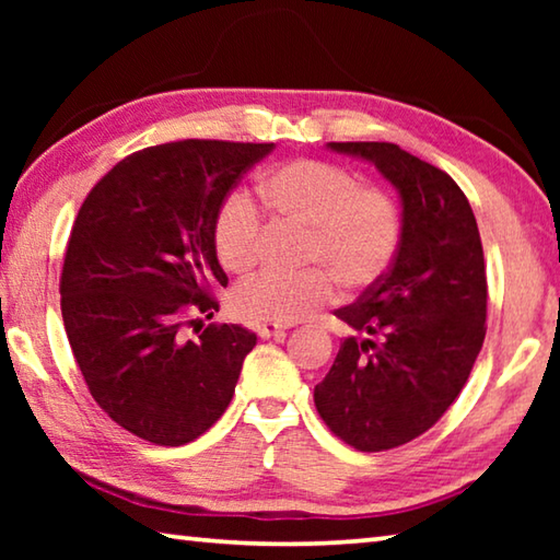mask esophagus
Here are the masks:
<instances>
[{"label":"esophagus","mask_w":560,"mask_h":560,"mask_svg":"<svg viewBox=\"0 0 560 560\" xmlns=\"http://www.w3.org/2000/svg\"><path fill=\"white\" fill-rule=\"evenodd\" d=\"M289 328L291 326H283V324H261L257 326V334L259 338H271V336H283Z\"/></svg>","instance_id":"34e87169"}]
</instances>
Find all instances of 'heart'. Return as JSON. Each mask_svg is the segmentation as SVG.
I'll use <instances>...</instances> for the list:
<instances>
[{
  "label": "heart",
  "mask_w": 560,
  "mask_h": 560,
  "mask_svg": "<svg viewBox=\"0 0 560 560\" xmlns=\"http://www.w3.org/2000/svg\"><path fill=\"white\" fill-rule=\"evenodd\" d=\"M261 197L283 220L311 226L306 257L320 261L340 283L360 289L373 283L400 244V212L385 192L360 187L346 167L324 160H293L261 179ZM261 217L244 189H232L214 214L217 259L232 273L257 259ZM334 281L324 269L301 273L264 271L234 291L236 314L269 324H296L326 303Z\"/></svg>",
  "instance_id": "b5f03b06"
}]
</instances>
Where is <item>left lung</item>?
<instances>
[{"instance_id":"obj_1","label":"left lung","mask_w":560,"mask_h":560,"mask_svg":"<svg viewBox=\"0 0 560 560\" xmlns=\"http://www.w3.org/2000/svg\"><path fill=\"white\" fill-rule=\"evenodd\" d=\"M375 165L400 197V244L387 273L336 316L353 330L316 385L324 422L360 452L420 438L474 368L487 320L477 220L454 179L393 143H328Z\"/></svg>"}]
</instances>
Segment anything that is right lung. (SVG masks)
<instances>
[{
    "label": "right lung",
    "mask_w": 560,
    "mask_h": 560,
    "mask_svg": "<svg viewBox=\"0 0 560 560\" xmlns=\"http://www.w3.org/2000/svg\"><path fill=\"white\" fill-rule=\"evenodd\" d=\"M273 143L179 140L138 150L91 189L71 230L61 273L66 336L93 400L136 438L179 447L232 402L257 336L212 318L226 287L214 214ZM194 320L189 322L188 318Z\"/></svg>",
    "instance_id": "add662e5"
}]
</instances>
